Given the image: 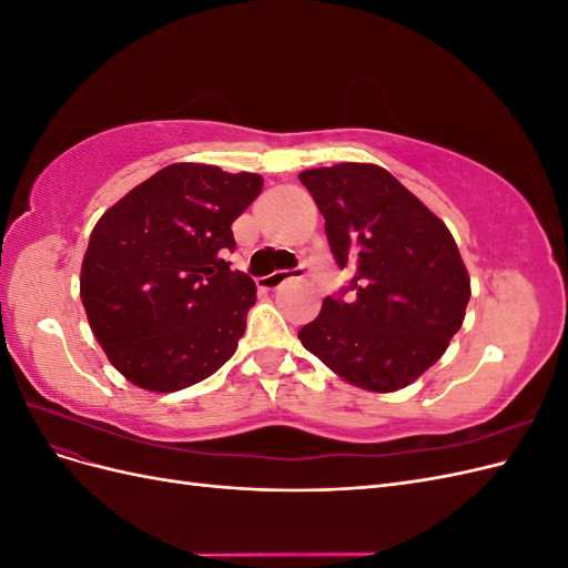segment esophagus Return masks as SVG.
Instances as JSON below:
<instances>
[{"instance_id":"obj_1","label":"esophagus","mask_w":568,"mask_h":568,"mask_svg":"<svg viewBox=\"0 0 568 568\" xmlns=\"http://www.w3.org/2000/svg\"><path fill=\"white\" fill-rule=\"evenodd\" d=\"M288 280H291V272H272V274H267V277L261 280V288L274 291V288H280L284 282H288Z\"/></svg>"}]
</instances>
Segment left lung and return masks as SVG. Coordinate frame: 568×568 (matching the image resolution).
<instances>
[{
	"instance_id": "8db88e82",
	"label": "left lung",
	"mask_w": 568,
	"mask_h": 568,
	"mask_svg": "<svg viewBox=\"0 0 568 568\" xmlns=\"http://www.w3.org/2000/svg\"><path fill=\"white\" fill-rule=\"evenodd\" d=\"M298 180L338 267L353 272L351 296H326L301 343L357 388L409 386L450 346L471 296L450 230L379 165L313 168Z\"/></svg>"
}]
</instances>
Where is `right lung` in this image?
<instances>
[{
	"label": "right lung",
	"mask_w": 568,
	"mask_h": 568,
	"mask_svg": "<svg viewBox=\"0 0 568 568\" xmlns=\"http://www.w3.org/2000/svg\"><path fill=\"white\" fill-rule=\"evenodd\" d=\"M263 178L173 163L99 217L80 270V298L111 365L134 386L173 393L234 355L255 284L232 272V222Z\"/></svg>",
	"instance_id": "add662e5"
}]
</instances>
